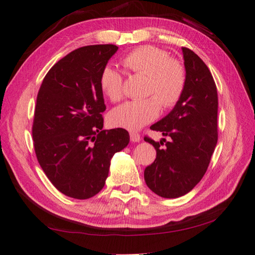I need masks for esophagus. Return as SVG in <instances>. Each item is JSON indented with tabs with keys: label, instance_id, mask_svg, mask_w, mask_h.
I'll list each match as a JSON object with an SVG mask.
<instances>
[{
	"label": "esophagus",
	"instance_id": "1",
	"mask_svg": "<svg viewBox=\"0 0 255 255\" xmlns=\"http://www.w3.org/2000/svg\"><path fill=\"white\" fill-rule=\"evenodd\" d=\"M129 136H130V140L132 142H139V141H140V139H141L140 134H139L136 131H131L130 133H129Z\"/></svg>",
	"mask_w": 255,
	"mask_h": 255
}]
</instances>
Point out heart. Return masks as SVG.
Listing matches in <instances>:
<instances>
[{
	"label": "heart",
	"mask_w": 255,
	"mask_h": 255,
	"mask_svg": "<svg viewBox=\"0 0 255 255\" xmlns=\"http://www.w3.org/2000/svg\"><path fill=\"white\" fill-rule=\"evenodd\" d=\"M123 65L129 71L148 76L146 95L152 96L115 108L109 116L114 126L137 130L159 116L161 105L171 108L181 99L187 83L186 68L180 61L169 57L168 52L144 45L128 53ZM99 85L111 102H119L124 97V77L111 65L102 71Z\"/></svg>",
	"instance_id": "1"
}]
</instances>
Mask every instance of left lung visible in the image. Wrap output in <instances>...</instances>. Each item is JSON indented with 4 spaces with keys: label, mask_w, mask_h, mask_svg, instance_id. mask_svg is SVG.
<instances>
[{
    "label": "left lung",
    "mask_w": 255,
    "mask_h": 255,
    "mask_svg": "<svg viewBox=\"0 0 255 255\" xmlns=\"http://www.w3.org/2000/svg\"><path fill=\"white\" fill-rule=\"evenodd\" d=\"M187 74L180 101L151 130L169 137L160 142L144 137L157 151L154 161L144 169L148 188L162 198H179L191 191L206 173L218 141V92L202 59L182 47ZM163 142L166 147L161 148Z\"/></svg>",
    "instance_id": "left-lung-1"
}]
</instances>
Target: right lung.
<instances>
[{
  "label": "right lung",
  "instance_id": "1",
  "mask_svg": "<svg viewBox=\"0 0 255 255\" xmlns=\"http://www.w3.org/2000/svg\"><path fill=\"white\" fill-rule=\"evenodd\" d=\"M118 47H79L49 69L39 88L32 128L38 163L58 191L88 199L102 190L111 160L129 143L123 128L104 130L99 77Z\"/></svg>",
  "mask_w": 255,
  "mask_h": 255
}]
</instances>
